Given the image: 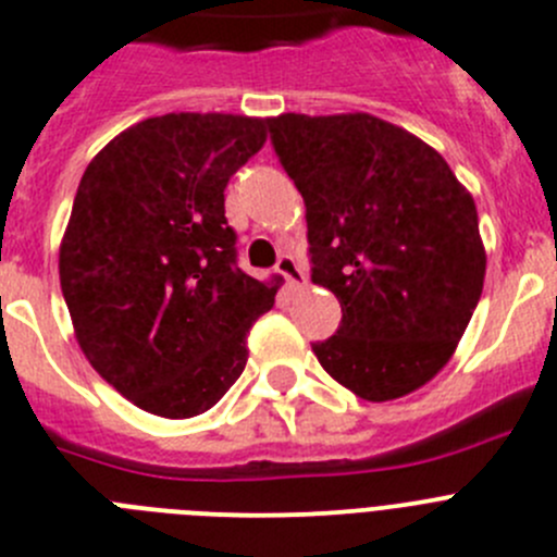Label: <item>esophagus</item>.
<instances>
[{"label": "esophagus", "mask_w": 557, "mask_h": 557, "mask_svg": "<svg viewBox=\"0 0 557 557\" xmlns=\"http://www.w3.org/2000/svg\"><path fill=\"white\" fill-rule=\"evenodd\" d=\"M274 269H277V274H283L288 285H305V269L299 267V261H296L294 255H280L277 267Z\"/></svg>", "instance_id": "34e87169"}]
</instances>
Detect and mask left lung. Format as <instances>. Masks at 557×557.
<instances>
[{"instance_id":"1","label":"left lung","mask_w":557,"mask_h":557,"mask_svg":"<svg viewBox=\"0 0 557 557\" xmlns=\"http://www.w3.org/2000/svg\"><path fill=\"white\" fill-rule=\"evenodd\" d=\"M308 208L310 277L341 302L313 343L321 368L366 401H393L443 371L483 290L470 191L414 134L373 114L267 121Z\"/></svg>"}]
</instances>
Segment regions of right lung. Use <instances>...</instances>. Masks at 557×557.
I'll return each instance as SVG.
<instances>
[{
	"label": "right lung",
	"mask_w": 557,
	"mask_h": 557,
	"mask_svg": "<svg viewBox=\"0 0 557 557\" xmlns=\"http://www.w3.org/2000/svg\"><path fill=\"white\" fill-rule=\"evenodd\" d=\"M267 143L244 114H161L87 164L60 247L76 341L134 407L195 418L247 366L277 285L238 269L225 186Z\"/></svg>",
	"instance_id": "right-lung-1"
}]
</instances>
